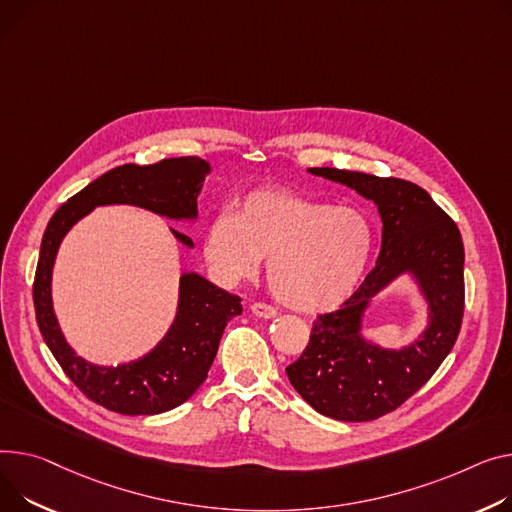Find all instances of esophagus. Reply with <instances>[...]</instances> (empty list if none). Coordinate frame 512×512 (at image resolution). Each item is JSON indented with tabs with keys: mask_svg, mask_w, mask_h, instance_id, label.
<instances>
[{
	"mask_svg": "<svg viewBox=\"0 0 512 512\" xmlns=\"http://www.w3.org/2000/svg\"><path fill=\"white\" fill-rule=\"evenodd\" d=\"M251 311H253L257 317H261V319H274V317L278 315L276 306H271V304H267V302H253V304H251Z\"/></svg>",
	"mask_w": 512,
	"mask_h": 512,
	"instance_id": "obj_1",
	"label": "esophagus"
}]
</instances>
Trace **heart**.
<instances>
[{
    "mask_svg": "<svg viewBox=\"0 0 512 512\" xmlns=\"http://www.w3.org/2000/svg\"><path fill=\"white\" fill-rule=\"evenodd\" d=\"M216 274L236 284L253 278L267 257V284L296 311L342 304L360 284L374 251V226L354 206L259 189L218 214L203 241Z\"/></svg>",
    "mask_w": 512,
    "mask_h": 512,
    "instance_id": "heart-1",
    "label": "heart"
}]
</instances>
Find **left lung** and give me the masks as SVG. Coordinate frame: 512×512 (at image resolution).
<instances>
[{
  "label": "left lung",
  "mask_w": 512,
  "mask_h": 512,
  "mask_svg": "<svg viewBox=\"0 0 512 512\" xmlns=\"http://www.w3.org/2000/svg\"><path fill=\"white\" fill-rule=\"evenodd\" d=\"M309 170L377 203L383 243L377 265L360 288L337 311L313 321L309 346L286 372L292 387L319 414L370 422L422 389L457 342L465 311L461 232L416 183L329 166ZM403 270H412L425 290L431 327L410 349L381 351L359 337L361 311Z\"/></svg>",
  "instance_id": "8db88e82"
}]
</instances>
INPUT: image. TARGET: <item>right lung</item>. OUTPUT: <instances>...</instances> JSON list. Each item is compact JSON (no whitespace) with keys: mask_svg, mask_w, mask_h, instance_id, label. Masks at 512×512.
Segmentation results:
<instances>
[{"mask_svg":"<svg viewBox=\"0 0 512 512\" xmlns=\"http://www.w3.org/2000/svg\"><path fill=\"white\" fill-rule=\"evenodd\" d=\"M210 164L199 156L164 158L148 166L123 164L67 199L47 224L32 284L34 313L45 344L72 383L94 403L123 416L175 410L206 381L226 323L243 313L241 298L197 274L181 278L179 313L162 342L144 358L100 368L65 344L51 306V269L61 238L96 206L129 203L168 218H193ZM187 247L193 241L173 230Z\"/></svg>","mask_w":512,"mask_h":512,"instance_id":"1","label":"right lung"}]
</instances>
